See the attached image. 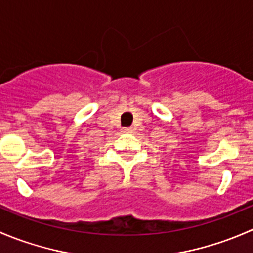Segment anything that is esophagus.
<instances>
[{
  "label": "esophagus",
  "instance_id": "34e87169",
  "mask_svg": "<svg viewBox=\"0 0 253 253\" xmlns=\"http://www.w3.org/2000/svg\"><path fill=\"white\" fill-rule=\"evenodd\" d=\"M122 131L126 132V133H132V132H133V128H132V127H124Z\"/></svg>",
  "mask_w": 253,
  "mask_h": 253
}]
</instances>
